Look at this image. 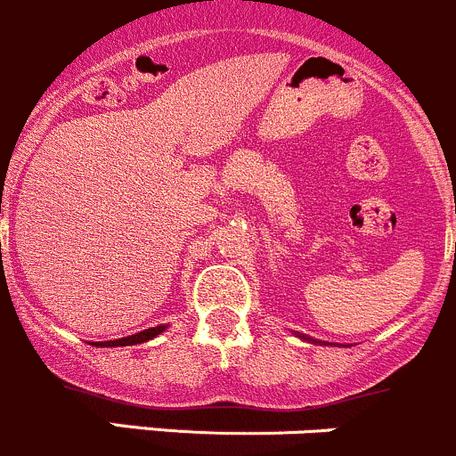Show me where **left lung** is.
I'll return each instance as SVG.
<instances>
[{
  "label": "left lung",
  "instance_id": "left-lung-1",
  "mask_svg": "<svg viewBox=\"0 0 456 456\" xmlns=\"http://www.w3.org/2000/svg\"><path fill=\"white\" fill-rule=\"evenodd\" d=\"M297 337H299V339H305V341H310V344H326V341H319V339H313V337H308V335H299V332H295Z\"/></svg>",
  "mask_w": 456,
  "mask_h": 456
}]
</instances>
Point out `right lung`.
<instances>
[{"label": "right lung", "instance_id": "1", "mask_svg": "<svg viewBox=\"0 0 456 456\" xmlns=\"http://www.w3.org/2000/svg\"><path fill=\"white\" fill-rule=\"evenodd\" d=\"M168 328V323H164V326H155V328H148V330H142L137 332V335H128V337H121V339H110V341H94L93 346H99V348H117V346H137V344H143V341H151L155 339L157 335H161V332Z\"/></svg>", "mask_w": 456, "mask_h": 456}]
</instances>
